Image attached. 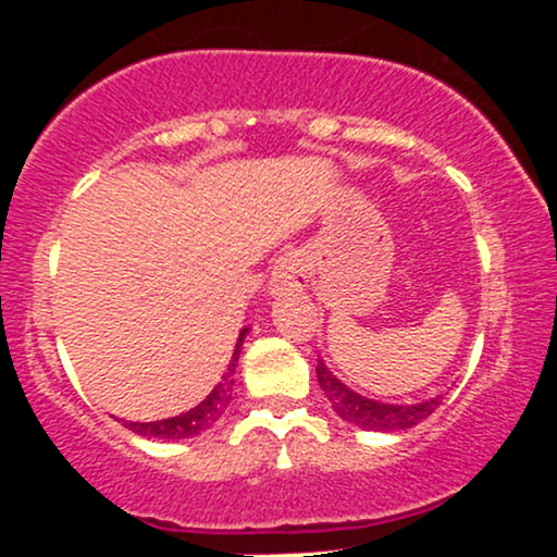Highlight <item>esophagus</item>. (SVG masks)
<instances>
[{
	"mask_svg": "<svg viewBox=\"0 0 557 557\" xmlns=\"http://www.w3.org/2000/svg\"><path fill=\"white\" fill-rule=\"evenodd\" d=\"M306 283H309V270H306V257L300 251H287L274 261L272 270V290H304Z\"/></svg>",
	"mask_w": 557,
	"mask_h": 557,
	"instance_id": "34e87169",
	"label": "esophagus"
}]
</instances>
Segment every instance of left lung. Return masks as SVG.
<instances>
[{"label":"left lung","instance_id":"obj_1","mask_svg":"<svg viewBox=\"0 0 557 557\" xmlns=\"http://www.w3.org/2000/svg\"><path fill=\"white\" fill-rule=\"evenodd\" d=\"M317 380L319 387L324 389V395H327V400L332 403V408H335L337 417L374 432L411 430L419 421L430 417L434 408L440 406V400H443V395L421 403H411V406H393V403L369 400L363 398V395L354 393L350 387H345L322 361L317 363Z\"/></svg>","mask_w":557,"mask_h":557}]
</instances>
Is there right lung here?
<instances>
[{
    "instance_id": "1",
    "label": "right lung",
    "mask_w": 557,
    "mask_h": 557,
    "mask_svg": "<svg viewBox=\"0 0 557 557\" xmlns=\"http://www.w3.org/2000/svg\"><path fill=\"white\" fill-rule=\"evenodd\" d=\"M246 332L248 330H243L238 335L233 359H230V367L225 376H222V382L207 395V398L198 403L196 408L181 413V417L162 419V421H127L125 424L127 430H133L136 434H140V437H149V440H185V437H196V434L207 432L209 426L225 413L227 403L233 398V374H235V367H238L240 345H243V337H246Z\"/></svg>"
}]
</instances>
